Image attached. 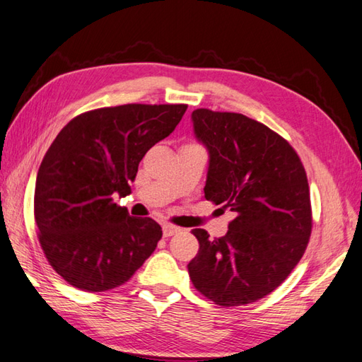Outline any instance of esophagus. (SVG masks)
Segmentation results:
<instances>
[{
	"mask_svg": "<svg viewBox=\"0 0 362 362\" xmlns=\"http://www.w3.org/2000/svg\"><path fill=\"white\" fill-rule=\"evenodd\" d=\"M178 232H180V227L172 226V224H164V226H163V235H164L165 238L173 236L175 233H178Z\"/></svg>",
	"mask_w": 362,
	"mask_h": 362,
	"instance_id": "obj_1",
	"label": "esophagus"
}]
</instances>
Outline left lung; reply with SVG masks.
<instances>
[{
    "label": "left lung",
    "instance_id": "obj_1",
    "mask_svg": "<svg viewBox=\"0 0 362 362\" xmlns=\"http://www.w3.org/2000/svg\"><path fill=\"white\" fill-rule=\"evenodd\" d=\"M192 121L209 152L206 199L236 218L223 238L192 230L199 250L189 275L218 305L250 304L283 284L305 252L312 207L304 165L283 136L245 115L197 109Z\"/></svg>",
    "mask_w": 362,
    "mask_h": 362
}]
</instances>
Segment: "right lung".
<instances>
[{"label":"right lung","mask_w":362,"mask_h":362,"mask_svg":"<svg viewBox=\"0 0 362 362\" xmlns=\"http://www.w3.org/2000/svg\"><path fill=\"white\" fill-rule=\"evenodd\" d=\"M186 110V104L90 110L49 147L35 184V223L49 264L70 286L84 292L118 287L156 249L161 226L130 216L113 197L129 195L139 161Z\"/></svg>","instance_id":"add662e5"}]
</instances>
